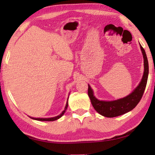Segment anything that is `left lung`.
<instances>
[{
  "instance_id": "obj_1",
  "label": "left lung",
  "mask_w": 155,
  "mask_h": 155,
  "mask_svg": "<svg viewBox=\"0 0 155 155\" xmlns=\"http://www.w3.org/2000/svg\"><path fill=\"white\" fill-rule=\"evenodd\" d=\"M140 48L143 57L144 72L141 82L137 87L133 91L132 93L128 94L124 98L116 100V101H99L94 96L92 89L91 88L90 85H88V96L90 97L94 108L98 114L107 117L119 116L133 110L140 103L146 87L149 72L148 61L145 50L141 45Z\"/></svg>"
}]
</instances>
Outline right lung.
<instances>
[{
	"label": "right lung",
	"instance_id": "right-lung-1",
	"mask_svg": "<svg viewBox=\"0 0 155 155\" xmlns=\"http://www.w3.org/2000/svg\"><path fill=\"white\" fill-rule=\"evenodd\" d=\"M68 101H67V103H66V105L65 107V109L64 111H62V113L60 115H57L56 117H50V118H35V117H31V118H32L33 120H39V121H54V120H58L59 118H60L64 114V113L66 111V109L68 108Z\"/></svg>",
	"mask_w": 155,
	"mask_h": 155
}]
</instances>
